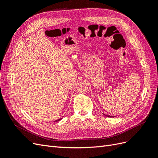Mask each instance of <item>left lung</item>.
Returning <instances> with one entry per match:
<instances>
[{
    "label": "left lung",
    "instance_id": "1",
    "mask_svg": "<svg viewBox=\"0 0 158 158\" xmlns=\"http://www.w3.org/2000/svg\"><path fill=\"white\" fill-rule=\"evenodd\" d=\"M104 115H106V117H114V116H111V115H107V114H103Z\"/></svg>",
    "mask_w": 158,
    "mask_h": 158
}]
</instances>
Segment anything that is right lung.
Masks as SVG:
<instances>
[{
	"label": "right lung",
	"instance_id": "obj_1",
	"mask_svg": "<svg viewBox=\"0 0 158 158\" xmlns=\"http://www.w3.org/2000/svg\"><path fill=\"white\" fill-rule=\"evenodd\" d=\"M62 118H59V119H57V120H56L55 122H57V121H60Z\"/></svg>",
	"mask_w": 158,
	"mask_h": 158
}]
</instances>
